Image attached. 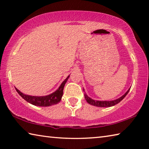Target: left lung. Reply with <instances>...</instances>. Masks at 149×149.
<instances>
[{
	"label": "left lung",
	"mask_w": 149,
	"mask_h": 149,
	"mask_svg": "<svg viewBox=\"0 0 149 149\" xmlns=\"http://www.w3.org/2000/svg\"><path fill=\"white\" fill-rule=\"evenodd\" d=\"M130 89L128 90L124 95L122 96L120 98H119V99L114 100H112V101H99V100H95L89 98L86 94H85V99L89 104L91 105L96 106V107H112V106L117 104L118 103H119L121 101V100H122L123 99H124V97L127 95V93H129Z\"/></svg>",
	"instance_id": "8db88e82"
}]
</instances>
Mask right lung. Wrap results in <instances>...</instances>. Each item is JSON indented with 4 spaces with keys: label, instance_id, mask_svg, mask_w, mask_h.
<instances>
[{
    "label": "right lung",
    "instance_id": "right-lung-1",
    "mask_svg": "<svg viewBox=\"0 0 149 149\" xmlns=\"http://www.w3.org/2000/svg\"><path fill=\"white\" fill-rule=\"evenodd\" d=\"M70 75H68L66 79L62 83V84L60 85V86L56 91L49 95L44 96V97H35V96L25 95L22 92H20L16 88V90L24 100H26L27 102L31 103L32 104L38 106V107H49V106L58 104L61 100L63 95V89H64V85L67 80L68 79Z\"/></svg>",
    "mask_w": 149,
    "mask_h": 149
}]
</instances>
